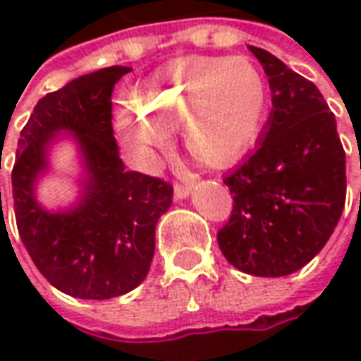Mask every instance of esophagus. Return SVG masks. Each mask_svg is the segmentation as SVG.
<instances>
[{"label":"esophagus","mask_w":361,"mask_h":361,"mask_svg":"<svg viewBox=\"0 0 361 361\" xmlns=\"http://www.w3.org/2000/svg\"><path fill=\"white\" fill-rule=\"evenodd\" d=\"M190 186L188 185H176L175 186V198L176 200H183V198H188L190 197Z\"/></svg>","instance_id":"esophagus-1"}]
</instances>
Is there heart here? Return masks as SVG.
Returning a JSON list of instances; mask_svg holds the SVG:
<instances>
[{"instance_id": "obj_1", "label": "heart", "mask_w": 361, "mask_h": 361, "mask_svg": "<svg viewBox=\"0 0 361 361\" xmlns=\"http://www.w3.org/2000/svg\"><path fill=\"white\" fill-rule=\"evenodd\" d=\"M268 91L260 71L243 57H186L139 87L135 103L117 113L121 142L147 164L171 142L173 129L204 163L226 164L260 135Z\"/></svg>"}]
</instances>
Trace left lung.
I'll use <instances>...</instances> for the list:
<instances>
[{"label":"left lung","instance_id":"1","mask_svg":"<svg viewBox=\"0 0 361 361\" xmlns=\"http://www.w3.org/2000/svg\"><path fill=\"white\" fill-rule=\"evenodd\" d=\"M272 93L254 152L224 178L234 198L219 232L224 258L252 276H288L332 236L345 202V152L320 89L250 45Z\"/></svg>","mask_w":361,"mask_h":361}]
</instances>
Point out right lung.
Segmentation results:
<instances>
[{
	"label": "right lung",
	"instance_id": "add662e5",
	"mask_svg": "<svg viewBox=\"0 0 361 361\" xmlns=\"http://www.w3.org/2000/svg\"><path fill=\"white\" fill-rule=\"evenodd\" d=\"M129 71L105 67L39 99L17 142V231L51 286L75 298L109 300L139 286L154 256L157 222L173 202V186L125 171L118 157L111 93ZM61 140L75 145L80 190L71 205L49 209L37 186L52 172L50 152Z\"/></svg>",
	"mask_w": 361,
	"mask_h": 361
}]
</instances>
